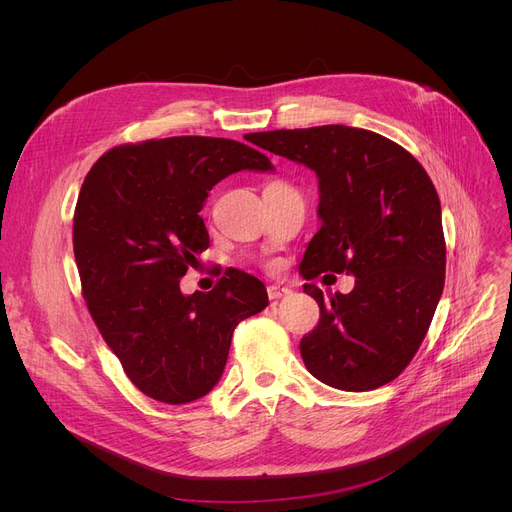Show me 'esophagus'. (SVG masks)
<instances>
[{
	"instance_id": "34e87169",
	"label": "esophagus",
	"mask_w": 512,
	"mask_h": 512,
	"mask_svg": "<svg viewBox=\"0 0 512 512\" xmlns=\"http://www.w3.org/2000/svg\"><path fill=\"white\" fill-rule=\"evenodd\" d=\"M292 290L290 288H286V286H280V284H272V286H267V297H270V301H278V299H284V297H288Z\"/></svg>"
}]
</instances>
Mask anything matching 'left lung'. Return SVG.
Instances as JSON below:
<instances>
[{"label":"left lung","instance_id":"1","mask_svg":"<svg viewBox=\"0 0 512 512\" xmlns=\"http://www.w3.org/2000/svg\"><path fill=\"white\" fill-rule=\"evenodd\" d=\"M259 147L305 164L319 180L321 228L301 276L351 274L355 288L324 299L301 355L319 382L375 390L405 371L421 346L444 288L446 242L434 182L394 141L342 124L259 132Z\"/></svg>","mask_w":512,"mask_h":512}]
</instances>
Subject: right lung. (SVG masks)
<instances>
[{
    "label": "right lung",
    "instance_id": "1",
    "mask_svg": "<svg viewBox=\"0 0 512 512\" xmlns=\"http://www.w3.org/2000/svg\"><path fill=\"white\" fill-rule=\"evenodd\" d=\"M240 170L274 166L230 139H151L103 153L80 188L72 240L85 303L128 380L166 405L211 392L234 328L270 303L263 282L240 270L209 292H180L209 247L207 193Z\"/></svg>",
    "mask_w": 512,
    "mask_h": 512
}]
</instances>
